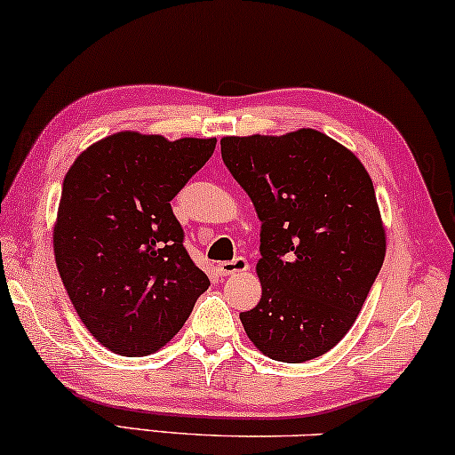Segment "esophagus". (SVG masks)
Instances as JSON below:
<instances>
[{"label": "esophagus", "mask_w": 455, "mask_h": 455, "mask_svg": "<svg viewBox=\"0 0 455 455\" xmlns=\"http://www.w3.org/2000/svg\"><path fill=\"white\" fill-rule=\"evenodd\" d=\"M247 268H250V264H247L243 256H237V258H233V260H224L218 264V273H220L222 277H231V275L245 273Z\"/></svg>", "instance_id": "34e87169"}]
</instances>
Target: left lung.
I'll list each match as a JSON object with an SVG mask.
<instances>
[{"label": "left lung", "mask_w": 455, "mask_h": 455, "mask_svg": "<svg viewBox=\"0 0 455 455\" xmlns=\"http://www.w3.org/2000/svg\"><path fill=\"white\" fill-rule=\"evenodd\" d=\"M220 151L262 222V298L239 315L245 333L283 363L325 355L353 327L387 251L370 174L317 130L227 136Z\"/></svg>", "instance_id": "left-lung-1"}]
</instances>
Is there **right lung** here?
<instances>
[{
    "instance_id": "right-lung-1",
    "label": "right lung",
    "mask_w": 455,
    "mask_h": 455,
    "mask_svg": "<svg viewBox=\"0 0 455 455\" xmlns=\"http://www.w3.org/2000/svg\"><path fill=\"white\" fill-rule=\"evenodd\" d=\"M216 148V138L119 132L79 155L62 182L54 256L79 319L124 356L178 333L208 275L191 260L170 201Z\"/></svg>"
}]
</instances>
